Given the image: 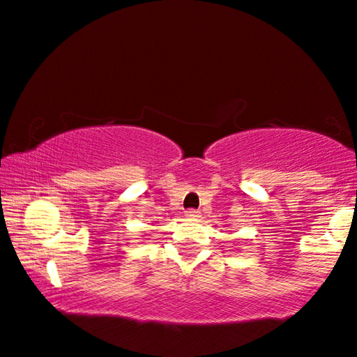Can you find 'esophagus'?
<instances>
[{"mask_svg":"<svg viewBox=\"0 0 357 357\" xmlns=\"http://www.w3.org/2000/svg\"><path fill=\"white\" fill-rule=\"evenodd\" d=\"M185 216H188V218H195V216H198V211L193 210V208H190V210L185 211Z\"/></svg>","mask_w":357,"mask_h":357,"instance_id":"esophagus-1","label":"esophagus"}]
</instances>
